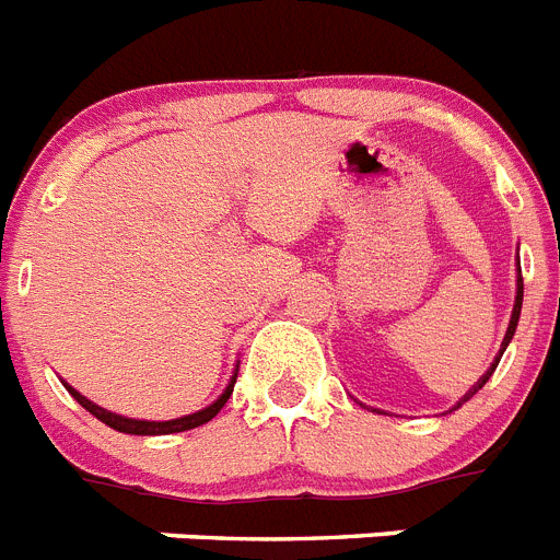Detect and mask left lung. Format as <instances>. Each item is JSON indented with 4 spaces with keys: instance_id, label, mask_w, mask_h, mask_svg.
<instances>
[{
    "instance_id": "1",
    "label": "left lung",
    "mask_w": 560,
    "mask_h": 560,
    "mask_svg": "<svg viewBox=\"0 0 560 560\" xmlns=\"http://www.w3.org/2000/svg\"><path fill=\"white\" fill-rule=\"evenodd\" d=\"M521 303H524V277H521V262H515V303H513V314H510V326H508V334H504V339H501V348H499V357H495L493 362H490V368H487L485 374H481V380L476 382V385H472L470 390H467L465 396H462V399H458L456 405H453L451 410H456V408H462V405L467 402V399H472V396L479 394L481 388H485V382L490 380V376H493V371H495V365H499V360H501V353L508 351V346H510V339H513V334H515V326H518V317H521Z\"/></svg>"
}]
</instances>
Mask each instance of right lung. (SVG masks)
Here are the masks:
<instances>
[{
    "instance_id": "1",
    "label": "right lung",
    "mask_w": 560,
    "mask_h": 560,
    "mask_svg": "<svg viewBox=\"0 0 560 560\" xmlns=\"http://www.w3.org/2000/svg\"><path fill=\"white\" fill-rule=\"evenodd\" d=\"M234 382H237V365H234L232 376H229V385L223 388V394L214 399L212 405H207L203 410H195V413H189V417H180V419H170V422H150V419H130V417H118V413H113V410H104L98 408L95 402H90L88 396L79 394V390L73 388V385H67L65 388L70 390V396H73L75 402L81 405L84 410H90L95 419H102L104 424H109L113 430H118V433H132V436H166V433H180V430H192V428H200V424H207L209 419H214L218 413H221V408L226 405V399L232 396L234 390Z\"/></svg>"
}]
</instances>
